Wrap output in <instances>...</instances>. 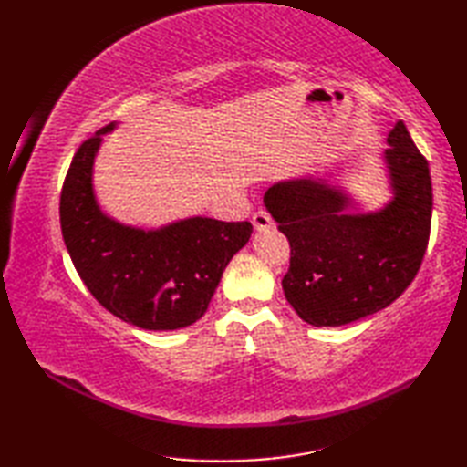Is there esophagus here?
Masks as SVG:
<instances>
[{"label": "esophagus", "instance_id": "obj_1", "mask_svg": "<svg viewBox=\"0 0 467 467\" xmlns=\"http://www.w3.org/2000/svg\"><path fill=\"white\" fill-rule=\"evenodd\" d=\"M253 224H254L256 231H266V228L273 226V218L266 211H256L253 214Z\"/></svg>", "mask_w": 467, "mask_h": 467}]
</instances>
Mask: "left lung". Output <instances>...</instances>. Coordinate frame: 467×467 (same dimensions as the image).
Masks as SVG:
<instances>
[{
  "label": "left lung",
  "instance_id": "1",
  "mask_svg": "<svg viewBox=\"0 0 467 467\" xmlns=\"http://www.w3.org/2000/svg\"><path fill=\"white\" fill-rule=\"evenodd\" d=\"M383 158L393 198L381 211L355 214L343 191L313 178L273 184L266 211L289 239L283 291L315 327H339L385 309L418 275L431 228V176L400 120Z\"/></svg>",
  "mask_w": 467,
  "mask_h": 467
}]
</instances>
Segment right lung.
Returning a JSON list of instances; mask_svg holds the SVG:
<instances>
[{
	"instance_id": "add662e5",
	"label": "right lung",
	"mask_w": 467,
	"mask_h": 467,
	"mask_svg": "<svg viewBox=\"0 0 467 467\" xmlns=\"http://www.w3.org/2000/svg\"><path fill=\"white\" fill-rule=\"evenodd\" d=\"M108 124L88 138L67 168L59 223L78 275L106 311L148 331L196 323L233 256L249 243L253 224L192 216L158 231L126 226L96 202L92 172Z\"/></svg>"
}]
</instances>
